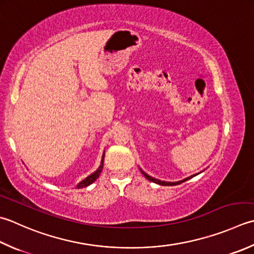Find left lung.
I'll use <instances>...</instances> for the list:
<instances>
[{
  "mask_svg": "<svg viewBox=\"0 0 254 254\" xmlns=\"http://www.w3.org/2000/svg\"><path fill=\"white\" fill-rule=\"evenodd\" d=\"M140 171H141V173L144 175V177L146 178V180H148L150 182L155 183V184H158V185H162V186H175V185H180V184H182V183H184V182H186V181H188V180H190V178L195 177V176L198 175V174L201 173V172H200V173L193 174V175H191V176H190V177L184 178V180L178 181V182H164V181H160V180H157V178H154V177H152V176H150V175H147V174H146L145 172H143V171L141 170V168H140Z\"/></svg>",
  "mask_w": 254,
  "mask_h": 254,
  "instance_id": "obj_1",
  "label": "left lung"
}]
</instances>
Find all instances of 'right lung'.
Here are the masks:
<instances>
[{"label": "right lung", "instance_id": "obj_1", "mask_svg": "<svg viewBox=\"0 0 254 254\" xmlns=\"http://www.w3.org/2000/svg\"><path fill=\"white\" fill-rule=\"evenodd\" d=\"M103 160H104V152H103V154H102V158H101L100 166H99V167L97 168V171L93 172L92 174H90V175L84 178V180H82L80 183H78L76 188H78V190H79V188L87 187V186H89V185H91V184H92L93 182L97 181V178H98L99 176H100V174H101V172H102V168H103Z\"/></svg>", "mask_w": 254, "mask_h": 254}]
</instances>
